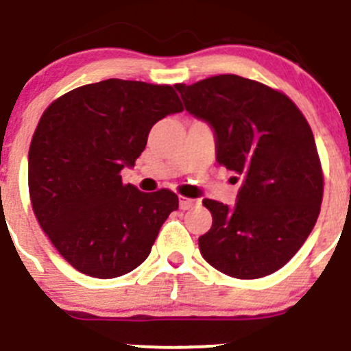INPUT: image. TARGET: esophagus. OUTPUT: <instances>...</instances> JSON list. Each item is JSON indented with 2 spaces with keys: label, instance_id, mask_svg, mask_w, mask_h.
Masks as SVG:
<instances>
[{
  "label": "esophagus",
  "instance_id": "obj_1",
  "mask_svg": "<svg viewBox=\"0 0 351 351\" xmlns=\"http://www.w3.org/2000/svg\"><path fill=\"white\" fill-rule=\"evenodd\" d=\"M198 205V200H195V198H186V197H180V208L182 210H188L191 208V206Z\"/></svg>",
  "mask_w": 351,
  "mask_h": 351
}]
</instances>
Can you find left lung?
<instances>
[{"label": "left lung", "mask_w": 351, "mask_h": 351, "mask_svg": "<svg viewBox=\"0 0 351 351\" xmlns=\"http://www.w3.org/2000/svg\"><path fill=\"white\" fill-rule=\"evenodd\" d=\"M175 88L188 112L212 128L219 165L242 176L234 206L204 200L213 223L198 239L202 256L232 278L272 274L319 215L323 173L308 121L287 95L232 73Z\"/></svg>", "instance_id": "obj_1"}]
</instances>
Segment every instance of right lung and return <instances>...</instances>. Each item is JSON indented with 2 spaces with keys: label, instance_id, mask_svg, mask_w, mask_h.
I'll use <instances>...</instances> for the list:
<instances>
[{
  "label": "right lung",
  "instance_id": "add662e5",
  "mask_svg": "<svg viewBox=\"0 0 351 351\" xmlns=\"http://www.w3.org/2000/svg\"><path fill=\"white\" fill-rule=\"evenodd\" d=\"M183 106L171 86L108 79L77 87L43 112L28 151L33 212L82 274L112 279L149 256L178 197L124 185L151 128Z\"/></svg>",
  "mask_w": 351,
  "mask_h": 351
}]
</instances>
